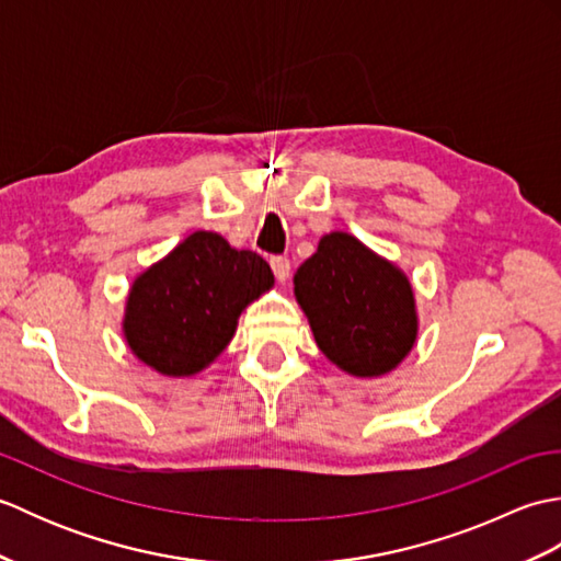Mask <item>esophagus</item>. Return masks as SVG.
Wrapping results in <instances>:
<instances>
[{
    "label": "esophagus",
    "mask_w": 561,
    "mask_h": 561,
    "mask_svg": "<svg viewBox=\"0 0 561 561\" xmlns=\"http://www.w3.org/2000/svg\"><path fill=\"white\" fill-rule=\"evenodd\" d=\"M270 265H272L274 277H277L279 282H287V279H289V274H291V262H289L287 257H272V260H270Z\"/></svg>",
    "instance_id": "34e87169"
}]
</instances>
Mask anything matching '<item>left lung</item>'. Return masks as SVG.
<instances>
[{"label": "left lung", "mask_w": 561, "mask_h": 561, "mask_svg": "<svg viewBox=\"0 0 561 561\" xmlns=\"http://www.w3.org/2000/svg\"><path fill=\"white\" fill-rule=\"evenodd\" d=\"M294 296L318 350L356 378L390 374L420 335L408 274L347 231L320 238L294 274Z\"/></svg>", "instance_id": "obj_1"}]
</instances>
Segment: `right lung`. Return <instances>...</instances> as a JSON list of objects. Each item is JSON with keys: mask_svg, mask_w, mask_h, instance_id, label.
Returning a JSON list of instances; mask_svg holds the SVG:
<instances>
[{"mask_svg": "<svg viewBox=\"0 0 561 561\" xmlns=\"http://www.w3.org/2000/svg\"><path fill=\"white\" fill-rule=\"evenodd\" d=\"M272 287L274 274L253 250L195 231L135 277L123 316L125 342L161 376H195L229 347L238 318Z\"/></svg>", "mask_w": 561, "mask_h": 561, "instance_id": "add662e5", "label": "right lung"}]
</instances>
